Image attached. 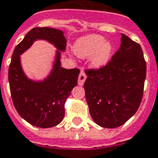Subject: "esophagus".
<instances>
[{
	"label": "esophagus",
	"mask_w": 158,
	"mask_h": 158,
	"mask_svg": "<svg viewBox=\"0 0 158 158\" xmlns=\"http://www.w3.org/2000/svg\"><path fill=\"white\" fill-rule=\"evenodd\" d=\"M86 78H87V76H86V74L84 73V71H82L81 70V73H80V75H79V77H78V85L82 86L84 84V81H85Z\"/></svg>",
	"instance_id": "obj_1"
}]
</instances>
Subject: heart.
Wrapping results in <instances>:
<instances>
[{
    "mask_svg": "<svg viewBox=\"0 0 158 158\" xmlns=\"http://www.w3.org/2000/svg\"><path fill=\"white\" fill-rule=\"evenodd\" d=\"M73 52L78 57H91V64L94 67H102L109 61L113 52L110 42L105 41V38L97 34L83 36L76 41Z\"/></svg>",
    "mask_w": 158,
    "mask_h": 158,
    "instance_id": "obj_1",
    "label": "heart"
}]
</instances>
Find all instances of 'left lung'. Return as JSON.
<instances>
[{
	"label": "left lung",
	"instance_id": "obj_1",
	"mask_svg": "<svg viewBox=\"0 0 158 158\" xmlns=\"http://www.w3.org/2000/svg\"><path fill=\"white\" fill-rule=\"evenodd\" d=\"M120 47L105 66L86 69V101L94 121L105 128L122 126L139 109L146 63L138 43L121 34Z\"/></svg>",
	"mask_w": 158,
	"mask_h": 158
}]
</instances>
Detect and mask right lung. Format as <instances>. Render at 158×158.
Listing matches in <instances>:
<instances>
[{"label":"right lung","mask_w":158,"mask_h":158,"mask_svg":"<svg viewBox=\"0 0 158 158\" xmlns=\"http://www.w3.org/2000/svg\"><path fill=\"white\" fill-rule=\"evenodd\" d=\"M37 39L47 40L58 49L51 74L43 81L27 78L21 68L20 57ZM67 40L64 31L50 27H34L15 47L12 55L8 81L13 103L26 121L40 128L58 125L64 117V103L71 90L77 85L78 69L61 67V52H64Z\"/></svg>","instance_id":"add662e5"}]
</instances>
